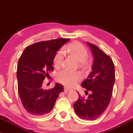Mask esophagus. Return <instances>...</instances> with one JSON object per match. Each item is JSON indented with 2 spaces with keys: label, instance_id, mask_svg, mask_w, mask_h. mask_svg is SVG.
<instances>
[{
  "label": "esophagus",
  "instance_id": "34e87169",
  "mask_svg": "<svg viewBox=\"0 0 133 133\" xmlns=\"http://www.w3.org/2000/svg\"><path fill=\"white\" fill-rule=\"evenodd\" d=\"M71 89H69V88H68V87H65L64 88V92H69V91H71Z\"/></svg>",
  "mask_w": 133,
  "mask_h": 133
}]
</instances>
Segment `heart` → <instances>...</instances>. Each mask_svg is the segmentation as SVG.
I'll use <instances>...</instances> for the list:
<instances>
[{
    "mask_svg": "<svg viewBox=\"0 0 133 133\" xmlns=\"http://www.w3.org/2000/svg\"><path fill=\"white\" fill-rule=\"evenodd\" d=\"M64 52H68L72 55L76 60L80 62L82 65H84L87 63L86 59L88 56V50L80 42H76L69 44L64 47L63 49L59 50L56 53L54 58V64L56 68L61 66ZM81 77V74L78 72L64 71L59 74L58 80L65 85L72 86L79 81Z\"/></svg>",
    "mask_w": 133,
    "mask_h": 133,
    "instance_id": "b5f03b06",
    "label": "heart"
}]
</instances>
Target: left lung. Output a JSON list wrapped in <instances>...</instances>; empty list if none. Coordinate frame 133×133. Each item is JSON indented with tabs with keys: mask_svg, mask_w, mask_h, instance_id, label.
Returning <instances> with one entry per match:
<instances>
[{
	"mask_svg": "<svg viewBox=\"0 0 133 133\" xmlns=\"http://www.w3.org/2000/svg\"><path fill=\"white\" fill-rule=\"evenodd\" d=\"M92 51L94 61L92 71L81 83L87 97L79 98L74 103V111L81 119L95 120L104 112L109 105L115 82L114 65L111 58L98 47L87 42ZM90 94H88V91Z\"/></svg>",
	"mask_w": 133,
	"mask_h": 133,
	"instance_id": "8db88e82",
	"label": "left lung"
}]
</instances>
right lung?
Listing matches in <instances>:
<instances>
[{
    "label": "right lung",
    "instance_id": "right-lung-1",
    "mask_svg": "<svg viewBox=\"0 0 133 133\" xmlns=\"http://www.w3.org/2000/svg\"><path fill=\"white\" fill-rule=\"evenodd\" d=\"M69 39L36 42L25 49L18 62V91L22 106L34 116H43L52 110L63 86L56 83L52 89L44 90L42 84L52 71L55 55Z\"/></svg>",
    "mask_w": 133,
    "mask_h": 133
}]
</instances>
